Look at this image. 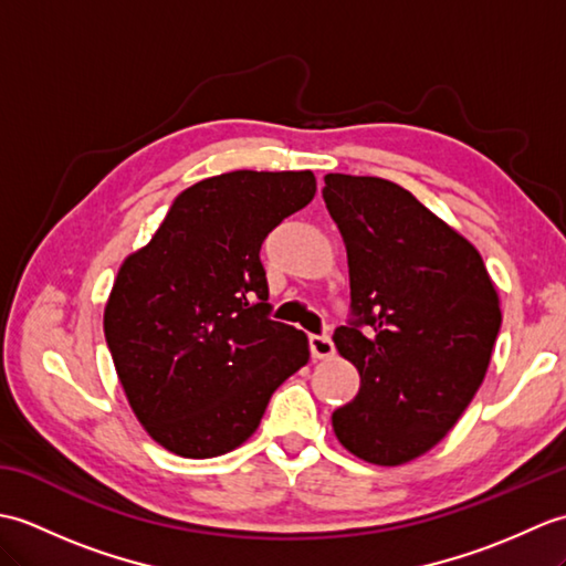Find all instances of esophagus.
I'll use <instances>...</instances> for the list:
<instances>
[{
  "label": "esophagus",
  "mask_w": 566,
  "mask_h": 566,
  "mask_svg": "<svg viewBox=\"0 0 566 566\" xmlns=\"http://www.w3.org/2000/svg\"><path fill=\"white\" fill-rule=\"evenodd\" d=\"M308 345H311V355H314V359H328L335 353L333 340L328 338V335H311Z\"/></svg>",
  "instance_id": "obj_1"
}]
</instances>
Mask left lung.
<instances>
[{
	"label": "left lung",
	"mask_w": 566,
	"mask_h": 566,
	"mask_svg": "<svg viewBox=\"0 0 566 566\" xmlns=\"http://www.w3.org/2000/svg\"><path fill=\"white\" fill-rule=\"evenodd\" d=\"M323 179L357 316L333 340L359 371V391L333 413V432L359 460L399 467L436 448L472 403L494 353L501 298L479 250L411 191L381 177Z\"/></svg>",
	"instance_id": "obj_1"
}]
</instances>
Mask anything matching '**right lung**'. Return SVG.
I'll use <instances>...</instances> for the list:
<instances>
[{
  "mask_svg": "<svg viewBox=\"0 0 566 566\" xmlns=\"http://www.w3.org/2000/svg\"><path fill=\"white\" fill-rule=\"evenodd\" d=\"M314 195L311 170L201 179L118 268L106 345L130 411L167 452L207 460L240 448L308 363L306 333L268 318L260 248Z\"/></svg>",
  "mask_w": 566,
  "mask_h": 566,
  "instance_id": "1",
  "label": "right lung"
}]
</instances>
